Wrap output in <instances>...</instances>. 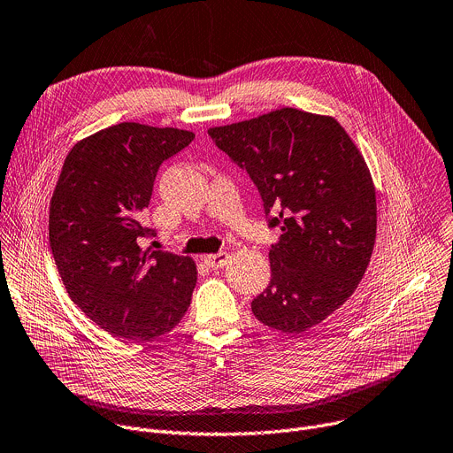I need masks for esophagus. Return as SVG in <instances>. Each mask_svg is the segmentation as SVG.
<instances>
[{
    "mask_svg": "<svg viewBox=\"0 0 453 453\" xmlns=\"http://www.w3.org/2000/svg\"><path fill=\"white\" fill-rule=\"evenodd\" d=\"M205 264L211 267V269H219V267H224L229 260V255L227 253H215V255H207L205 258Z\"/></svg>",
    "mask_w": 453,
    "mask_h": 453,
    "instance_id": "esophagus-1",
    "label": "esophagus"
}]
</instances>
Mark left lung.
<instances>
[{
	"instance_id": "1",
	"label": "left lung",
	"mask_w": 453,
	"mask_h": 453,
	"mask_svg": "<svg viewBox=\"0 0 453 453\" xmlns=\"http://www.w3.org/2000/svg\"><path fill=\"white\" fill-rule=\"evenodd\" d=\"M209 136L253 180L267 227H280L271 282L251 311L303 334L346 303L370 264L377 203L366 162L335 118L291 107Z\"/></svg>"
}]
</instances>
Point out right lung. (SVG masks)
<instances>
[{
	"label": "right lung",
	"instance_id": "add662e5",
	"mask_svg": "<svg viewBox=\"0 0 453 453\" xmlns=\"http://www.w3.org/2000/svg\"><path fill=\"white\" fill-rule=\"evenodd\" d=\"M195 134L124 122L76 143L49 213V242L73 303L112 337L143 342L186 315L196 284L189 257L145 250L140 220L160 165Z\"/></svg>",
	"mask_w": 453,
	"mask_h": 453
}]
</instances>
